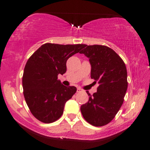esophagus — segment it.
<instances>
[{"label": "esophagus", "instance_id": "34e87169", "mask_svg": "<svg viewBox=\"0 0 150 150\" xmlns=\"http://www.w3.org/2000/svg\"><path fill=\"white\" fill-rule=\"evenodd\" d=\"M81 91H82V89H81V88H77V92H81Z\"/></svg>", "mask_w": 150, "mask_h": 150}]
</instances>
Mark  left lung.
Wrapping results in <instances>:
<instances>
[{"mask_svg": "<svg viewBox=\"0 0 150 150\" xmlns=\"http://www.w3.org/2000/svg\"><path fill=\"white\" fill-rule=\"evenodd\" d=\"M79 53L89 59L91 77L99 84L93 96L86 91L89 99L81 106V114L92 125H106L114 118L124 101L128 86L126 66L114 50L105 45H84Z\"/></svg>", "mask_w": 150, "mask_h": 150, "instance_id": "left-lung-1", "label": "left lung"}]
</instances>
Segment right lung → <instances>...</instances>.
Returning <instances> with one entry per match:
<instances>
[{
    "mask_svg": "<svg viewBox=\"0 0 150 150\" xmlns=\"http://www.w3.org/2000/svg\"><path fill=\"white\" fill-rule=\"evenodd\" d=\"M84 44L45 43L28 59L22 84L26 103L32 114L44 123L58 120L66 102L76 92L75 86H65L57 79L66 72V62L79 52Z\"/></svg>",
    "mask_w": 150,
    "mask_h": 150,
    "instance_id": "obj_1",
    "label": "right lung"
}]
</instances>
